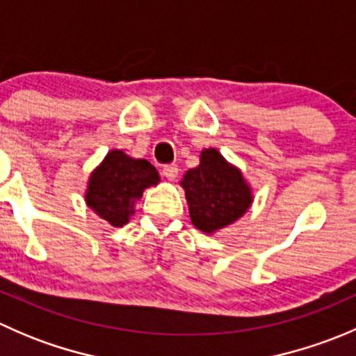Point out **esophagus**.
<instances>
[{
    "instance_id": "34e87169",
    "label": "esophagus",
    "mask_w": 356,
    "mask_h": 356,
    "mask_svg": "<svg viewBox=\"0 0 356 356\" xmlns=\"http://www.w3.org/2000/svg\"><path fill=\"white\" fill-rule=\"evenodd\" d=\"M161 172H163V175L168 179V181H175V179H177V175H179V167L175 163L165 165L163 170H161Z\"/></svg>"
}]
</instances>
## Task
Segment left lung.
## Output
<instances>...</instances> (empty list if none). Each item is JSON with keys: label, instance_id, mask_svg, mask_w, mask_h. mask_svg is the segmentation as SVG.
<instances>
[{"label": "left lung", "instance_id": "8db88e82", "mask_svg": "<svg viewBox=\"0 0 356 356\" xmlns=\"http://www.w3.org/2000/svg\"><path fill=\"white\" fill-rule=\"evenodd\" d=\"M181 184L191 222L203 232H213L236 222L253 201L241 172L213 148L201 152L200 165L186 172Z\"/></svg>", "mask_w": 356, "mask_h": 356}]
</instances>
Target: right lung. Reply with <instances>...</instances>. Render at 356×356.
Instances as JSON below:
<instances>
[{
	"mask_svg": "<svg viewBox=\"0 0 356 356\" xmlns=\"http://www.w3.org/2000/svg\"><path fill=\"white\" fill-rule=\"evenodd\" d=\"M158 181L156 168L148 160H134L115 149L92 172L86 201L99 217L122 227L132 213L134 201Z\"/></svg>",
	"mask_w": 356,
	"mask_h": 356,
	"instance_id": "obj_1",
	"label": "right lung"
}]
</instances>
